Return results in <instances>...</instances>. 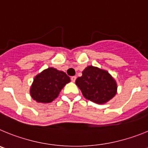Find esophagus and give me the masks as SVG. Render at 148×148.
I'll use <instances>...</instances> for the list:
<instances>
[{"instance_id":"obj_1","label":"esophagus","mask_w":148,"mask_h":148,"mask_svg":"<svg viewBox=\"0 0 148 148\" xmlns=\"http://www.w3.org/2000/svg\"><path fill=\"white\" fill-rule=\"evenodd\" d=\"M76 79H77V77H76L75 76H73V77H71V81H72V82H75Z\"/></svg>"}]
</instances>
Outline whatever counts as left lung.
Returning <instances> with one entry per match:
<instances>
[{
  "label": "left lung",
  "mask_w": 148,
  "mask_h": 148,
  "mask_svg": "<svg viewBox=\"0 0 148 148\" xmlns=\"http://www.w3.org/2000/svg\"><path fill=\"white\" fill-rule=\"evenodd\" d=\"M75 82L84 97L96 103H106L116 93L117 86L114 78L108 71L97 67L88 66Z\"/></svg>",
  "instance_id": "1"
}]
</instances>
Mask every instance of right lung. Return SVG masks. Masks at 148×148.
I'll return each mask as SVG.
<instances>
[{
    "instance_id": "add662e5",
    "label": "right lung",
    "mask_w": 148,
    "mask_h": 148,
    "mask_svg": "<svg viewBox=\"0 0 148 148\" xmlns=\"http://www.w3.org/2000/svg\"><path fill=\"white\" fill-rule=\"evenodd\" d=\"M70 81L65 72L49 68L34 77L30 94L37 102L49 103L58 97L61 89Z\"/></svg>"
}]
</instances>
